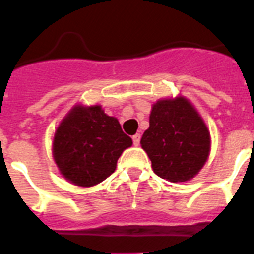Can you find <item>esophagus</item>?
I'll return each instance as SVG.
<instances>
[{
  "label": "esophagus",
  "instance_id": "obj_1",
  "mask_svg": "<svg viewBox=\"0 0 254 254\" xmlns=\"http://www.w3.org/2000/svg\"><path fill=\"white\" fill-rule=\"evenodd\" d=\"M139 141H141V134H135V135H133L134 146L139 145Z\"/></svg>",
  "mask_w": 254,
  "mask_h": 254
}]
</instances>
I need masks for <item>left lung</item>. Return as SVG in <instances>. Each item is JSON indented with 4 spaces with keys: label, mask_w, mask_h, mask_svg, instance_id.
<instances>
[{
    "label": "left lung",
    "mask_w": 254,
    "mask_h": 254,
    "mask_svg": "<svg viewBox=\"0 0 254 254\" xmlns=\"http://www.w3.org/2000/svg\"><path fill=\"white\" fill-rule=\"evenodd\" d=\"M141 145L158 176L183 183L198 174L209 158L210 133L188 99H162L152 106Z\"/></svg>",
    "instance_id": "left-lung-1"
}]
</instances>
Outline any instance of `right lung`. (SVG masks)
<instances>
[{"mask_svg": "<svg viewBox=\"0 0 254 254\" xmlns=\"http://www.w3.org/2000/svg\"><path fill=\"white\" fill-rule=\"evenodd\" d=\"M131 145L119 120L102 107L75 106L56 130L53 158L66 180L92 187L115 172L117 159Z\"/></svg>", "mask_w": 254, "mask_h": 254, "instance_id": "1", "label": "right lung"}]
</instances>
